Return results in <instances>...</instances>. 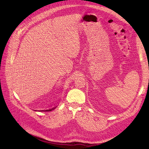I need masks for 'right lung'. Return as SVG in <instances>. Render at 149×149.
I'll return each mask as SVG.
<instances>
[{
  "mask_svg": "<svg viewBox=\"0 0 149 149\" xmlns=\"http://www.w3.org/2000/svg\"><path fill=\"white\" fill-rule=\"evenodd\" d=\"M57 105H58V103L55 104L51 105V106H48V107H42L41 109H40L38 111H52L53 109H55V108L57 107Z\"/></svg>",
  "mask_w": 149,
  "mask_h": 149,
  "instance_id": "add662e5",
  "label": "right lung"
}]
</instances>
